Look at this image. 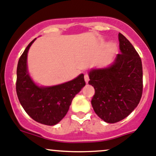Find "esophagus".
<instances>
[{"label":"esophagus","instance_id":"1","mask_svg":"<svg viewBox=\"0 0 156 156\" xmlns=\"http://www.w3.org/2000/svg\"><path fill=\"white\" fill-rule=\"evenodd\" d=\"M84 81H85V82L87 83V84L88 83V81H89V76H88L87 74L84 75Z\"/></svg>","mask_w":156,"mask_h":156}]
</instances>
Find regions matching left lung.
<instances>
[{"label":"left lung","mask_w":156,"mask_h":156,"mask_svg":"<svg viewBox=\"0 0 156 156\" xmlns=\"http://www.w3.org/2000/svg\"><path fill=\"white\" fill-rule=\"evenodd\" d=\"M121 54L103 68L88 72L95 94L91 104L96 114L106 123H116L128 116L139 104L143 92L141 59L130 42L119 34Z\"/></svg>","instance_id":"1"}]
</instances>
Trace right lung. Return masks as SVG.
I'll return each mask as SVG.
<instances>
[{
  "label": "right lung",
  "mask_w": 156,
  "mask_h": 156,
  "mask_svg": "<svg viewBox=\"0 0 156 156\" xmlns=\"http://www.w3.org/2000/svg\"><path fill=\"white\" fill-rule=\"evenodd\" d=\"M29 44L20 56L16 70V94L20 104L28 115L41 124L55 125L68 112L72 100L85 86L84 74L72 81L52 86H40L34 82L28 69Z\"/></svg>",
  "instance_id": "right-lung-1"
}]
</instances>
